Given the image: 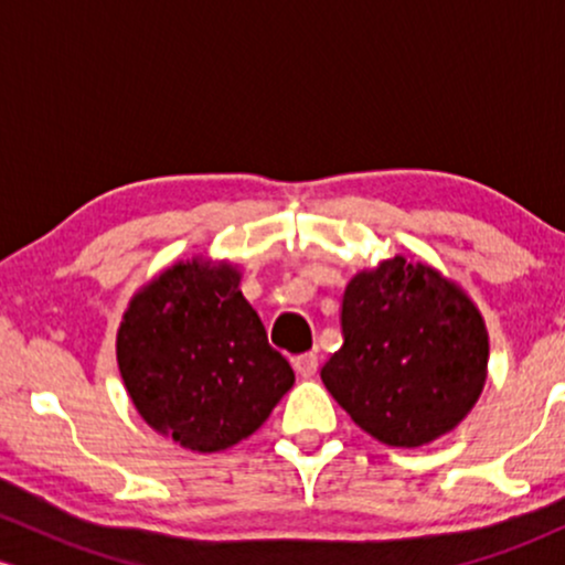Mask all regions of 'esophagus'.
<instances>
[{
    "label": "esophagus",
    "instance_id": "esophagus-1",
    "mask_svg": "<svg viewBox=\"0 0 565 565\" xmlns=\"http://www.w3.org/2000/svg\"><path fill=\"white\" fill-rule=\"evenodd\" d=\"M294 367L296 373L303 379H312L317 373V354L307 352V354H299V358H294Z\"/></svg>",
    "mask_w": 565,
    "mask_h": 565
}]
</instances>
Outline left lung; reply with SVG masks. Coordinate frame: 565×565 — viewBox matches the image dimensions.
I'll return each instance as SVG.
<instances>
[{"mask_svg":"<svg viewBox=\"0 0 565 565\" xmlns=\"http://www.w3.org/2000/svg\"><path fill=\"white\" fill-rule=\"evenodd\" d=\"M344 344L320 376L379 443L419 448L459 427L488 376L480 309L435 266L384 258L347 282Z\"/></svg>","mask_w":565,"mask_h":565,"instance_id":"1","label":"left lung"}]
</instances>
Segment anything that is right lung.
Returning a JSON list of instances; mask_svg holds the SVG:
<instances>
[{
	"label": "right lung",
	"mask_w": 565,
	"mask_h": 565,
	"mask_svg": "<svg viewBox=\"0 0 565 565\" xmlns=\"http://www.w3.org/2000/svg\"><path fill=\"white\" fill-rule=\"evenodd\" d=\"M239 280L226 258L175 262L132 296L119 322L117 363L132 405L189 451L250 437L296 382Z\"/></svg>",
	"instance_id": "add662e5"
}]
</instances>
